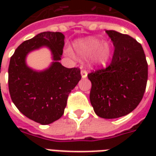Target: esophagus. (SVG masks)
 <instances>
[{"label": "esophagus", "mask_w": 156, "mask_h": 156, "mask_svg": "<svg viewBox=\"0 0 156 156\" xmlns=\"http://www.w3.org/2000/svg\"><path fill=\"white\" fill-rule=\"evenodd\" d=\"M81 75H82V78H87V71L86 70V69H82L81 71Z\"/></svg>", "instance_id": "esophagus-1"}]
</instances>
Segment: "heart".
Masks as SVG:
<instances>
[{
  "mask_svg": "<svg viewBox=\"0 0 156 156\" xmlns=\"http://www.w3.org/2000/svg\"><path fill=\"white\" fill-rule=\"evenodd\" d=\"M76 50L81 56H88L92 55L93 64L104 65L110 56V47L108 44H103L101 40L90 38L88 40L78 43L76 45ZM67 53L72 54L71 50L68 49Z\"/></svg>",
  "mask_w": 156,
  "mask_h": 156,
  "instance_id": "heart-1",
  "label": "heart"
}]
</instances>
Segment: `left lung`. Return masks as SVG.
<instances>
[{
  "mask_svg": "<svg viewBox=\"0 0 156 156\" xmlns=\"http://www.w3.org/2000/svg\"><path fill=\"white\" fill-rule=\"evenodd\" d=\"M113 43L111 63L87 74L90 104L104 119L126 116L137 108L145 92L148 65L141 44L128 35L106 30Z\"/></svg>",
  "mask_w": 156,
  "mask_h": 156,
  "instance_id": "left-lung-1",
  "label": "left lung"
}]
</instances>
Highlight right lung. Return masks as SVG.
<instances>
[{"instance_id":"add662e5","label":"right lung","mask_w":156,"mask_h":156,"mask_svg":"<svg viewBox=\"0 0 156 156\" xmlns=\"http://www.w3.org/2000/svg\"><path fill=\"white\" fill-rule=\"evenodd\" d=\"M65 36L61 32L45 31L21 44L11 56L9 66V90L13 104L30 120L48 125L64 114L68 96L82 78L79 68H66L59 61L63 53ZM47 46L55 61L49 69L36 72L27 67L28 52Z\"/></svg>"}]
</instances>
